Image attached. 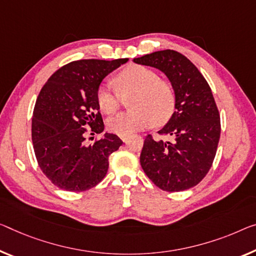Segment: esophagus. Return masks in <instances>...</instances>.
Here are the masks:
<instances>
[{"instance_id": "obj_1", "label": "esophagus", "mask_w": 256, "mask_h": 256, "mask_svg": "<svg viewBox=\"0 0 256 256\" xmlns=\"http://www.w3.org/2000/svg\"><path fill=\"white\" fill-rule=\"evenodd\" d=\"M120 138L124 142H126V140H127V136H120Z\"/></svg>"}]
</instances>
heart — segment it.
<instances>
[{
	"label": "heart",
	"instance_id": "b5f03b06",
	"mask_svg": "<svg viewBox=\"0 0 256 256\" xmlns=\"http://www.w3.org/2000/svg\"><path fill=\"white\" fill-rule=\"evenodd\" d=\"M118 90L100 84L96 92L97 105L106 114H112L121 103V96L132 95L130 111L119 113L108 120V128L119 136L164 124L174 114L176 96L167 81L159 78L154 70L140 65H132L116 76Z\"/></svg>",
	"mask_w": 256,
	"mask_h": 256
}]
</instances>
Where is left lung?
<instances>
[{
  "instance_id": "1",
  "label": "left lung",
  "mask_w": 256,
  "mask_h": 256,
  "mask_svg": "<svg viewBox=\"0 0 256 256\" xmlns=\"http://www.w3.org/2000/svg\"><path fill=\"white\" fill-rule=\"evenodd\" d=\"M166 74L176 96L175 112L159 135L172 142L145 137L140 166L161 190L184 191L205 178L213 164L221 135L218 106L206 78L182 54L161 50L134 58Z\"/></svg>"
}]
</instances>
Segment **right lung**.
Wrapping results in <instances>:
<instances>
[{
  "label": "right lung",
  "mask_w": 256,
  "mask_h": 256,
  "mask_svg": "<svg viewBox=\"0 0 256 256\" xmlns=\"http://www.w3.org/2000/svg\"><path fill=\"white\" fill-rule=\"evenodd\" d=\"M128 62L81 60L57 70L43 86L35 103L32 140L38 164L62 190L81 192L105 178L108 156L121 146L114 134L86 145V134H100L104 124L96 92L103 78Z\"/></svg>",
  "instance_id": "1"
}]
</instances>
